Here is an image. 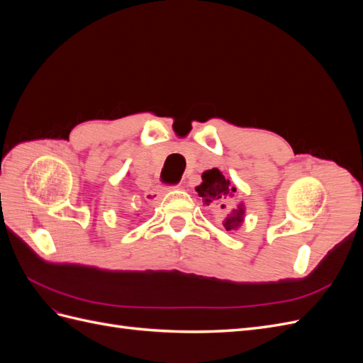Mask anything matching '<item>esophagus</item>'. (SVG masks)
Here are the masks:
<instances>
[{"label":"esophagus","instance_id":"34e87169","mask_svg":"<svg viewBox=\"0 0 363 363\" xmlns=\"http://www.w3.org/2000/svg\"><path fill=\"white\" fill-rule=\"evenodd\" d=\"M175 188H180V184L179 186H171V188H167V189H175Z\"/></svg>","mask_w":363,"mask_h":363}]
</instances>
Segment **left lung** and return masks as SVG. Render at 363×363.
Returning a JSON list of instances; mask_svg holds the SVG:
<instances>
[{"label": "left lung", "instance_id": "8db88e82", "mask_svg": "<svg viewBox=\"0 0 363 363\" xmlns=\"http://www.w3.org/2000/svg\"><path fill=\"white\" fill-rule=\"evenodd\" d=\"M201 184L195 188L199 195L203 199L206 206H215L219 208H225V203L232 199L236 192V188L230 186V182L224 177V174L218 168L207 169L201 175ZM245 219V206L244 203H239L236 208H233L230 215H227L223 221L224 228L227 232L230 230H238L242 225Z\"/></svg>", "mask_w": 363, "mask_h": 363}]
</instances>
